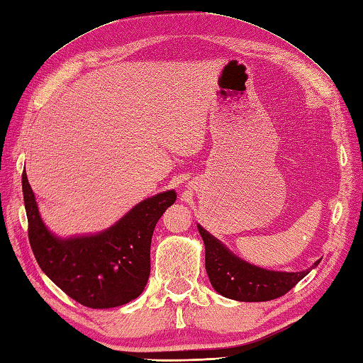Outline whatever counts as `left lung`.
Here are the masks:
<instances>
[{
  "mask_svg": "<svg viewBox=\"0 0 363 363\" xmlns=\"http://www.w3.org/2000/svg\"><path fill=\"white\" fill-rule=\"evenodd\" d=\"M205 242L206 272L218 294L240 302H267L285 296L302 280L309 269L300 272L268 271L238 259L226 246L199 225ZM320 260L314 263L315 268Z\"/></svg>",
  "mask_w": 363,
  "mask_h": 363,
  "instance_id": "8db88e82",
  "label": "left lung"
}]
</instances>
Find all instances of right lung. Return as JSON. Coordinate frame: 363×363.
Returning <instances> with one entry per match:
<instances>
[{"mask_svg":"<svg viewBox=\"0 0 363 363\" xmlns=\"http://www.w3.org/2000/svg\"><path fill=\"white\" fill-rule=\"evenodd\" d=\"M23 196L35 259L70 298L87 308L103 309L129 303L143 293L151 272L154 228L174 205L175 191L140 201L100 234L72 238L55 237L43 223L26 172Z\"/></svg>","mask_w":363,"mask_h":363,"instance_id":"right-lung-1","label":"right lung"}]
</instances>
